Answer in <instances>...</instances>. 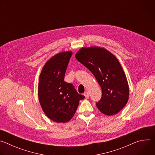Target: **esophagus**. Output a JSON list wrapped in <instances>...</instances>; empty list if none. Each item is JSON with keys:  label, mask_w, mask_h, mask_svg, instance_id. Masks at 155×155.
<instances>
[{"label": "esophagus", "mask_w": 155, "mask_h": 155, "mask_svg": "<svg viewBox=\"0 0 155 155\" xmlns=\"http://www.w3.org/2000/svg\"><path fill=\"white\" fill-rule=\"evenodd\" d=\"M84 96H85V97H86V99L89 98V93H88V92H87V91H86V92L84 93Z\"/></svg>", "instance_id": "esophagus-1"}]
</instances>
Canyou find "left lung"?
I'll return each mask as SVG.
<instances>
[{"label":"left lung","mask_w":155,"mask_h":155,"mask_svg":"<svg viewBox=\"0 0 155 155\" xmlns=\"http://www.w3.org/2000/svg\"><path fill=\"white\" fill-rule=\"evenodd\" d=\"M76 59L95 77L102 89V97L96 103L100 112L111 116L118 114L129 98V86L121 66L111 53L98 48H83Z\"/></svg>","instance_id":"8db88e82"}]
</instances>
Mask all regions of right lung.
Listing matches in <instances>:
<instances>
[{
  "mask_svg": "<svg viewBox=\"0 0 155 155\" xmlns=\"http://www.w3.org/2000/svg\"><path fill=\"white\" fill-rule=\"evenodd\" d=\"M71 56V51L54 56L44 65L40 75L38 90L40 104L46 115L57 123L71 120L79 101L85 97L77 93L72 84L64 81Z\"/></svg>",
  "mask_w": 155,
  "mask_h": 155,
  "instance_id": "add662e5",
  "label": "right lung"
}]
</instances>
